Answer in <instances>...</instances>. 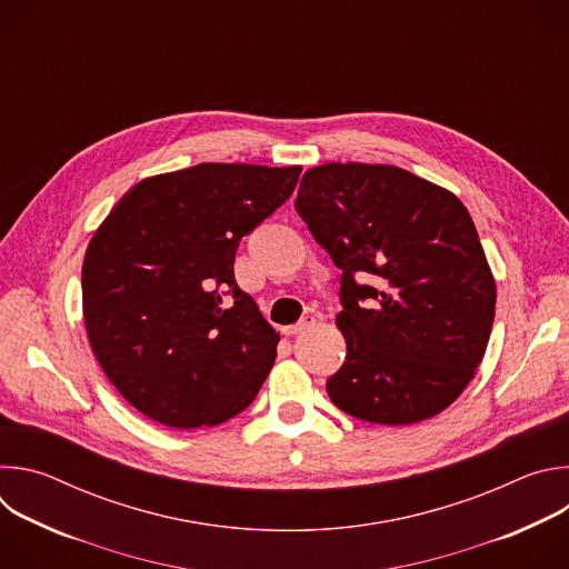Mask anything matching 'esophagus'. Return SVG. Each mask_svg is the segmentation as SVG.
Returning <instances> with one entry per match:
<instances>
[{"instance_id":"esophagus-1","label":"esophagus","mask_w":569,"mask_h":569,"mask_svg":"<svg viewBox=\"0 0 569 569\" xmlns=\"http://www.w3.org/2000/svg\"><path fill=\"white\" fill-rule=\"evenodd\" d=\"M312 323H315V317H312V315H306V317H303V319H299V321H297V323H292V327H283V331H281V333H283V336H288V338H290V336H297V333H303V331H306V329H310V327H312Z\"/></svg>"}]
</instances>
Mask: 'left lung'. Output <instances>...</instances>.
<instances>
[{"label":"left lung","instance_id":"left-lung-1","mask_svg":"<svg viewBox=\"0 0 569 569\" xmlns=\"http://www.w3.org/2000/svg\"><path fill=\"white\" fill-rule=\"evenodd\" d=\"M295 209L342 270L336 323L347 358L329 398L382 426L443 412L472 380L496 317V279L468 209L410 171L358 161L306 171Z\"/></svg>","mask_w":569,"mask_h":569}]
</instances>
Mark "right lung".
Returning <instances> with one entry per match:
<instances>
[{
    "label": "right lung",
    "mask_w": 569,
    "mask_h": 569,
    "mask_svg": "<svg viewBox=\"0 0 569 569\" xmlns=\"http://www.w3.org/2000/svg\"><path fill=\"white\" fill-rule=\"evenodd\" d=\"M301 167L198 164L134 184L83 261L92 351L143 417L178 430L257 398L279 333L233 279L238 242L295 191Z\"/></svg>",
    "instance_id": "right-lung-1"
}]
</instances>
